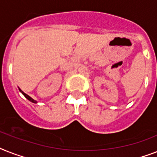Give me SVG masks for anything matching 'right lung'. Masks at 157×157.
<instances>
[{"label":"right lung","mask_w":157,"mask_h":157,"mask_svg":"<svg viewBox=\"0 0 157 157\" xmlns=\"http://www.w3.org/2000/svg\"><path fill=\"white\" fill-rule=\"evenodd\" d=\"M18 89H19V91L21 92V94H23L24 96H25V98H27V99H28V100L30 101H31V102H33V103H38V101H37L34 100V99H33V98H30V96H29V95H27V94H25V93H24V92H23V91H22V90H21V89H20V88H18Z\"/></svg>","instance_id":"1"}]
</instances>
